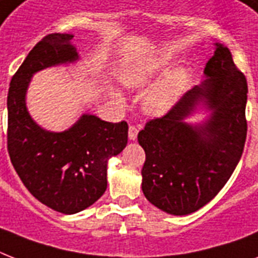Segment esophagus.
Returning <instances> with one entry per match:
<instances>
[{
    "label": "esophagus",
    "mask_w": 258,
    "mask_h": 258,
    "mask_svg": "<svg viewBox=\"0 0 258 258\" xmlns=\"http://www.w3.org/2000/svg\"><path fill=\"white\" fill-rule=\"evenodd\" d=\"M138 137V128L135 125H130L128 127V138L130 141H135Z\"/></svg>",
    "instance_id": "34e87169"
}]
</instances>
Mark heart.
Wrapping results in <instances>:
<instances>
[{
    "instance_id": "b5f03b06",
    "label": "heart",
    "mask_w": 258,
    "mask_h": 258,
    "mask_svg": "<svg viewBox=\"0 0 258 258\" xmlns=\"http://www.w3.org/2000/svg\"><path fill=\"white\" fill-rule=\"evenodd\" d=\"M170 57L159 54L157 57L137 60L124 67L121 71L120 79L123 84L128 88H143L149 86L154 79L158 78L169 67ZM188 84V74L184 68H175L165 75V78L147 91L143 99V107L146 112L151 115H162L175 105V103L183 95ZM121 97L120 93H116Z\"/></svg>"
}]
</instances>
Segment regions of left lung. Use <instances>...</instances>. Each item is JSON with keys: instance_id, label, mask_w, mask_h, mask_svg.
I'll return each mask as SVG.
<instances>
[{"instance_id": "obj_1", "label": "left lung", "mask_w": 258, "mask_h": 258, "mask_svg": "<svg viewBox=\"0 0 258 258\" xmlns=\"http://www.w3.org/2000/svg\"><path fill=\"white\" fill-rule=\"evenodd\" d=\"M206 80L184 93L169 112L151 119L138 135L146 153L142 190L163 212L186 216L210 202L238 165L245 141L248 83L230 50L216 44L206 62ZM204 104L211 116L204 125L184 119Z\"/></svg>"}]
</instances>
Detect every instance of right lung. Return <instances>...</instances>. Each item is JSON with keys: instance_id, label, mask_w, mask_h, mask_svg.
<instances>
[{"instance_id": "obj_1", "label": "right lung", "mask_w": 258, "mask_h": 258, "mask_svg": "<svg viewBox=\"0 0 258 258\" xmlns=\"http://www.w3.org/2000/svg\"><path fill=\"white\" fill-rule=\"evenodd\" d=\"M74 34L52 33L38 41L14 74L8 92V151L22 183L41 204L75 214L107 188V162L127 145L124 120L109 123L84 113L70 130L50 133L26 109V89L36 72L79 58Z\"/></svg>"}]
</instances>
